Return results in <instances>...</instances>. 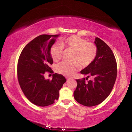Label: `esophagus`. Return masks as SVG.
I'll list each match as a JSON object with an SVG mask.
<instances>
[{"mask_svg":"<svg viewBox=\"0 0 132 132\" xmlns=\"http://www.w3.org/2000/svg\"><path fill=\"white\" fill-rule=\"evenodd\" d=\"M66 79H67V80H70V78H68V77H67V78H66Z\"/></svg>","mask_w":132,"mask_h":132,"instance_id":"obj_1","label":"esophagus"}]
</instances>
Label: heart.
<instances>
[{
    "instance_id": "b5f03b06",
    "label": "heart",
    "mask_w": 132,
    "mask_h": 132,
    "mask_svg": "<svg viewBox=\"0 0 132 132\" xmlns=\"http://www.w3.org/2000/svg\"><path fill=\"white\" fill-rule=\"evenodd\" d=\"M63 48L74 52L73 56V63L62 62L56 66V70L59 74L71 77L80 68V64L87 67L92 63L96 57L97 49L94 44L88 42L86 39L77 35H72L62 40L60 44L53 45L51 48L50 53L55 62L61 60L63 53ZM79 62L78 63L77 62Z\"/></svg>"
}]
</instances>
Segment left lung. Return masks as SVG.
I'll use <instances>...</instances> for the list:
<instances>
[{"label":"left lung","instance_id":"8db88e82","mask_svg":"<svg viewBox=\"0 0 132 132\" xmlns=\"http://www.w3.org/2000/svg\"><path fill=\"white\" fill-rule=\"evenodd\" d=\"M94 42L97 49L96 57L80 71L88 76L86 78L91 76L93 79L88 82L85 79L76 80L77 86L74 91L76 101L86 106L97 105L103 102L112 90L117 76V62L111 48L98 37Z\"/></svg>","mask_w":132,"mask_h":132}]
</instances>
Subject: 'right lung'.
I'll return each instance as SVG.
<instances>
[{"label": "right lung", "instance_id": "obj_1", "mask_svg": "<svg viewBox=\"0 0 132 132\" xmlns=\"http://www.w3.org/2000/svg\"><path fill=\"white\" fill-rule=\"evenodd\" d=\"M58 35H41L27 45L20 55L17 77L26 97L36 105L46 106L58 100L59 90L66 81L63 76L55 73L52 80L45 79L46 71L52 72L50 51Z\"/></svg>", "mask_w": 132, "mask_h": 132}]
</instances>
